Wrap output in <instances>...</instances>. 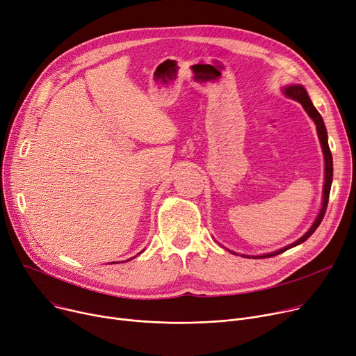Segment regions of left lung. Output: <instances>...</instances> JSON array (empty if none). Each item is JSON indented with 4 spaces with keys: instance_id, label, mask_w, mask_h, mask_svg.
I'll return each mask as SVG.
<instances>
[{
    "instance_id": "left-lung-1",
    "label": "left lung",
    "mask_w": 356,
    "mask_h": 356,
    "mask_svg": "<svg viewBox=\"0 0 356 356\" xmlns=\"http://www.w3.org/2000/svg\"><path fill=\"white\" fill-rule=\"evenodd\" d=\"M283 93L293 99L296 102H299L302 106L305 108V111L307 112V115L313 119V122H315L316 124V131H318V136H319V140H321V145H322V151H323V156H325V185H323V200H322V208L321 211L315 220V222L312 224V227L307 229L306 234L302 236L299 240H296L295 243H291L280 250H277V252H273V253H267V254H261V256H254V259H264V257H273V256H277L283 252H286V250L295 247V245H299L302 244L303 241H306L313 233H315V229L319 227V224L322 222L323 217H325V213H326V207H327V201H329V193H330V185H332V177H333V162H332V154H330V149H329V145H327V132H326V128H325V123H323V119L321 116V113L316 111V108L313 106V103L306 92V89L302 86V85H291V86H286L283 89ZM233 253V252H232ZM236 254V253H233ZM243 257H247L250 259V256L247 254H241Z\"/></svg>"
}]
</instances>
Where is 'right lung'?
<instances>
[{"label":"right lung","instance_id":"obj_1","mask_svg":"<svg viewBox=\"0 0 356 356\" xmlns=\"http://www.w3.org/2000/svg\"><path fill=\"white\" fill-rule=\"evenodd\" d=\"M140 253H142V252H140ZM129 260H131V259H129ZM129 260H128V261H129ZM112 263H115V261H112ZM116 263H118V261H116Z\"/></svg>","mask_w":356,"mask_h":356}]
</instances>
